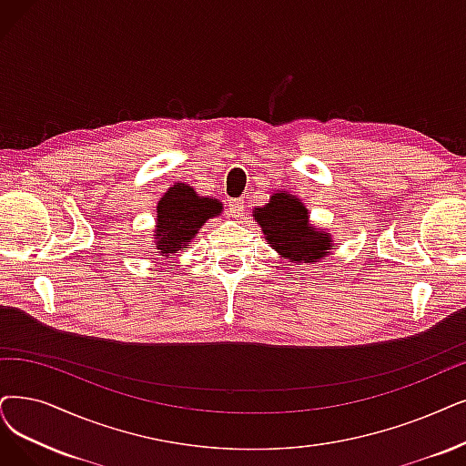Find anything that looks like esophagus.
Instances as JSON below:
<instances>
[{
	"label": "esophagus",
	"instance_id": "34e87169",
	"mask_svg": "<svg viewBox=\"0 0 466 466\" xmlns=\"http://www.w3.org/2000/svg\"><path fill=\"white\" fill-rule=\"evenodd\" d=\"M228 214H229V218H240V216H245V210H247V207H245V200L243 198H235V200H231L229 204H228Z\"/></svg>",
	"mask_w": 466,
	"mask_h": 466
}]
</instances>
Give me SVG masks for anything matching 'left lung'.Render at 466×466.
Returning a JSON list of instances; mask_svg holds the SVG:
<instances>
[{
	"label": "left lung",
	"mask_w": 466,
	"mask_h": 466,
	"mask_svg": "<svg viewBox=\"0 0 466 466\" xmlns=\"http://www.w3.org/2000/svg\"><path fill=\"white\" fill-rule=\"evenodd\" d=\"M268 245L292 262H318L329 254L332 240L315 231L308 221V208L292 195L275 193L266 207L254 208Z\"/></svg>",
	"instance_id": "8db88e82"
}]
</instances>
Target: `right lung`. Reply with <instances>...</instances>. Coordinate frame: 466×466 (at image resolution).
Returning a JSON list of instances; mask_svg holds the SVG:
<instances>
[{
    "label": "right lung",
    "mask_w": 466,
    "mask_h": 466,
    "mask_svg": "<svg viewBox=\"0 0 466 466\" xmlns=\"http://www.w3.org/2000/svg\"><path fill=\"white\" fill-rule=\"evenodd\" d=\"M157 216V248L162 256H172L187 247L204 221L221 212L216 198L198 197L189 185L177 183L158 202Z\"/></svg>",
    "instance_id": "obj_1"
}]
</instances>
